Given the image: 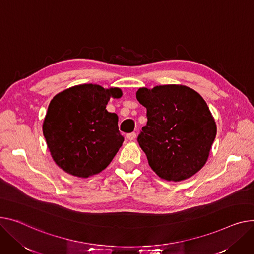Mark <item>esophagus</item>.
Segmentation results:
<instances>
[{
    "instance_id": "obj_1",
    "label": "esophagus",
    "mask_w": 254,
    "mask_h": 254,
    "mask_svg": "<svg viewBox=\"0 0 254 254\" xmlns=\"http://www.w3.org/2000/svg\"><path fill=\"white\" fill-rule=\"evenodd\" d=\"M137 137V133L136 132H129L127 134V138L129 140V141H133L134 139H136Z\"/></svg>"
}]
</instances>
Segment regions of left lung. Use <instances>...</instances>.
<instances>
[{"instance_id":"obj_1","label":"left lung","mask_w":254,"mask_h":254,"mask_svg":"<svg viewBox=\"0 0 254 254\" xmlns=\"http://www.w3.org/2000/svg\"><path fill=\"white\" fill-rule=\"evenodd\" d=\"M137 99L147 109V125L138 143L150 167L166 181L194 176L206 163L216 134L204 99L179 84L141 88Z\"/></svg>"}]
</instances>
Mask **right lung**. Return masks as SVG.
I'll use <instances>...</instances> for the list:
<instances>
[{"instance_id":"right-lung-1","label":"right lung","mask_w":254,"mask_h":254,"mask_svg":"<svg viewBox=\"0 0 254 254\" xmlns=\"http://www.w3.org/2000/svg\"><path fill=\"white\" fill-rule=\"evenodd\" d=\"M120 89L84 83L57 94L50 102L43 132L50 153L66 173L79 178L99 174L124 142L118 116L106 110Z\"/></svg>"}]
</instances>
